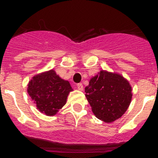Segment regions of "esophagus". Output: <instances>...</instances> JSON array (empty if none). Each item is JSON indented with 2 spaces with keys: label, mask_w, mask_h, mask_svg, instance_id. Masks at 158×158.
I'll return each instance as SVG.
<instances>
[{
  "label": "esophagus",
  "mask_w": 158,
  "mask_h": 158,
  "mask_svg": "<svg viewBox=\"0 0 158 158\" xmlns=\"http://www.w3.org/2000/svg\"><path fill=\"white\" fill-rule=\"evenodd\" d=\"M77 89H78V90L82 91V90H83V85H82L81 83L77 84Z\"/></svg>",
  "instance_id": "1"
}]
</instances>
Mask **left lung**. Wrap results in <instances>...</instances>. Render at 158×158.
<instances>
[{"instance_id":"8db88e82","label":"left lung","mask_w":158,"mask_h":158,"mask_svg":"<svg viewBox=\"0 0 158 158\" xmlns=\"http://www.w3.org/2000/svg\"><path fill=\"white\" fill-rule=\"evenodd\" d=\"M85 91L95 116L105 123L120 118L133 95L131 85L123 75L103 69L90 79Z\"/></svg>"}]
</instances>
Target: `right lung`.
Listing matches in <instances>:
<instances>
[{
  "label": "right lung",
  "instance_id": "right-lung-1",
  "mask_svg": "<svg viewBox=\"0 0 158 158\" xmlns=\"http://www.w3.org/2000/svg\"><path fill=\"white\" fill-rule=\"evenodd\" d=\"M27 91L40 112L53 116L65 105L73 89L68 81L51 69L32 77L27 84Z\"/></svg>",
  "mask_w": 158,
  "mask_h": 158
}]
</instances>
